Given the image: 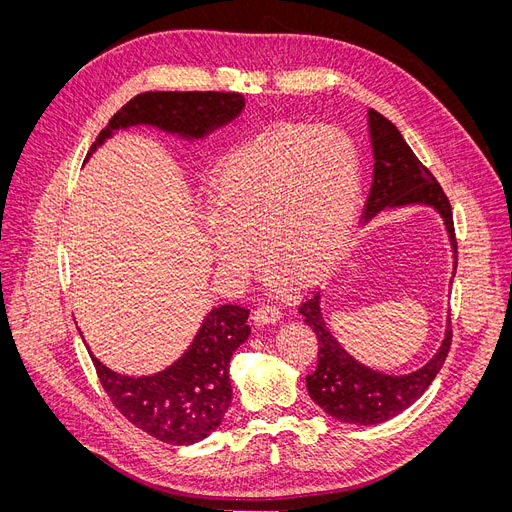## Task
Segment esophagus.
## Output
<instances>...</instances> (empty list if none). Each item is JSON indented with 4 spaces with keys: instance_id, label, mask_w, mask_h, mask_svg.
<instances>
[{
    "instance_id": "obj_1",
    "label": "esophagus",
    "mask_w": 512,
    "mask_h": 512,
    "mask_svg": "<svg viewBox=\"0 0 512 512\" xmlns=\"http://www.w3.org/2000/svg\"><path fill=\"white\" fill-rule=\"evenodd\" d=\"M253 318L255 322L259 324H273L282 318V310L273 306V304H261L255 312H253Z\"/></svg>"
}]
</instances>
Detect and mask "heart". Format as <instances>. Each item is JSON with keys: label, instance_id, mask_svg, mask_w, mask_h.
Returning <instances> with one entry per match:
<instances>
[{"label": "heart", "instance_id": "b5f03b06", "mask_svg": "<svg viewBox=\"0 0 512 512\" xmlns=\"http://www.w3.org/2000/svg\"><path fill=\"white\" fill-rule=\"evenodd\" d=\"M359 196L361 161L343 132L271 128L218 163L208 239L235 277L257 265V239L269 263L312 277L337 255Z\"/></svg>", "mask_w": 512, "mask_h": 512}]
</instances>
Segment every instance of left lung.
<instances>
[{
    "label": "left lung",
    "instance_id": "1",
    "mask_svg": "<svg viewBox=\"0 0 512 512\" xmlns=\"http://www.w3.org/2000/svg\"><path fill=\"white\" fill-rule=\"evenodd\" d=\"M367 116L376 165L363 216L371 218L394 206L429 204L443 216L451 247L457 253L451 204L439 181L418 161L388 118L376 110H369ZM298 310L318 339V365L306 376L308 394L324 412L351 425L386 423L414 404L437 378L451 347L453 331L449 322L441 349L425 367L406 376H388L361 365L337 343L320 314L318 292L306 298Z\"/></svg>",
    "mask_w": 512,
    "mask_h": 512
}]
</instances>
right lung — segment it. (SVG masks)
<instances>
[{"label": "right lung", "mask_w": 512, "mask_h": 512, "mask_svg": "<svg viewBox=\"0 0 512 512\" xmlns=\"http://www.w3.org/2000/svg\"><path fill=\"white\" fill-rule=\"evenodd\" d=\"M245 106L235 91H145L124 104L108 122L91 151L116 128L153 124L188 138L230 122ZM89 151V153H91ZM249 310L224 304L210 310L190 345L173 365L155 376L130 378L108 369L89 353L112 404L143 433L169 443L192 445L222 423L232 400L230 357L251 333Z\"/></svg>", "instance_id": "add662e5"}]
</instances>
